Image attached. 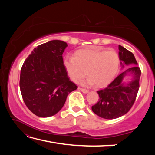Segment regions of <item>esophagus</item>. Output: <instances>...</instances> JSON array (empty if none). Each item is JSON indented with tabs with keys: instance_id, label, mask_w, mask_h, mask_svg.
I'll return each instance as SVG.
<instances>
[{
	"instance_id": "34e87169",
	"label": "esophagus",
	"mask_w": 155,
	"mask_h": 155,
	"mask_svg": "<svg viewBox=\"0 0 155 155\" xmlns=\"http://www.w3.org/2000/svg\"><path fill=\"white\" fill-rule=\"evenodd\" d=\"M78 90H81V91H82L83 93H85V94H87V93H88V92H89V90H85V89H83V88H81V87H79V88H78Z\"/></svg>"
}]
</instances>
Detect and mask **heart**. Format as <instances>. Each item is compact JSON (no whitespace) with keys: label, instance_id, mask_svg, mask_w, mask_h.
<instances>
[{"label":"heart","instance_id":"obj_1","mask_svg":"<svg viewBox=\"0 0 155 155\" xmlns=\"http://www.w3.org/2000/svg\"><path fill=\"white\" fill-rule=\"evenodd\" d=\"M64 67L72 81L79 82L86 76L84 85L104 87L114 79L118 72L120 59L113 49L101 47L83 49L76 52L74 57H65Z\"/></svg>","mask_w":155,"mask_h":155}]
</instances>
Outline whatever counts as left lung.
Segmentation results:
<instances>
[{
  "label": "left lung",
  "mask_w": 155,
  "mask_h": 155,
  "mask_svg": "<svg viewBox=\"0 0 155 155\" xmlns=\"http://www.w3.org/2000/svg\"><path fill=\"white\" fill-rule=\"evenodd\" d=\"M119 56L122 66L124 65H137L134 54L124 47L119 45ZM127 72L134 74L133 80L124 84L122 80ZM141 70L137 65L128 68L115 78L107 87L98 90L99 101L91 107L94 114L104 119L112 120L121 117L127 114L133 107L139 88Z\"/></svg>",
  "instance_id": "8db88e82"
}]
</instances>
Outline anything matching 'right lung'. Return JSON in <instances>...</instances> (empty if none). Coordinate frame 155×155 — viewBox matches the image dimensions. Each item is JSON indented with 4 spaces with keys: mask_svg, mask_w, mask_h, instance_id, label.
<instances>
[{
    "mask_svg": "<svg viewBox=\"0 0 155 155\" xmlns=\"http://www.w3.org/2000/svg\"><path fill=\"white\" fill-rule=\"evenodd\" d=\"M68 46L65 41L52 40L33 49L23 64L20 88L28 109L37 116L57 114L67 96L77 89L68 77L63 60Z\"/></svg>",
    "mask_w": 155,
    "mask_h": 155,
    "instance_id": "right-lung-1",
    "label": "right lung"
}]
</instances>
